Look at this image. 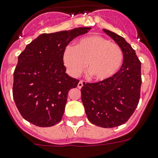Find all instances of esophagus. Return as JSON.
<instances>
[{
	"instance_id": "obj_1",
	"label": "esophagus",
	"mask_w": 158,
	"mask_h": 158,
	"mask_svg": "<svg viewBox=\"0 0 158 158\" xmlns=\"http://www.w3.org/2000/svg\"><path fill=\"white\" fill-rule=\"evenodd\" d=\"M77 87L78 89H81V88L83 87V81H79V83H78L77 85Z\"/></svg>"
}]
</instances>
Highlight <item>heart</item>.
Here are the masks:
<instances>
[{"label":"heart","instance_id":"obj_1","mask_svg":"<svg viewBox=\"0 0 158 158\" xmlns=\"http://www.w3.org/2000/svg\"><path fill=\"white\" fill-rule=\"evenodd\" d=\"M62 62L72 77H78L88 65L89 74L97 81L115 76L123 62V53L116 43L100 35H91L78 40L74 47H65Z\"/></svg>","mask_w":158,"mask_h":158}]
</instances>
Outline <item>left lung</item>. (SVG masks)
<instances>
[{
    "instance_id": "8db88e82",
    "label": "left lung",
    "mask_w": 158,
    "mask_h": 158,
    "mask_svg": "<svg viewBox=\"0 0 158 158\" xmlns=\"http://www.w3.org/2000/svg\"><path fill=\"white\" fill-rule=\"evenodd\" d=\"M103 31L122 49L123 62L115 76L104 81L84 84L81 92L88 119L96 126L111 128L125 123L139 104L141 62L122 36Z\"/></svg>"
}]
</instances>
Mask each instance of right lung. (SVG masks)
Returning a JSON list of instances; mask_svg holds the SVG:
<instances>
[{
  "label": "right lung",
  "mask_w": 158,
  "mask_h": 158,
  "mask_svg": "<svg viewBox=\"0 0 158 158\" xmlns=\"http://www.w3.org/2000/svg\"><path fill=\"white\" fill-rule=\"evenodd\" d=\"M91 27L40 35L18 57L12 95L20 115L35 126L52 127L61 121L68 93L79 81L65 73L62 53L74 38Z\"/></svg>",
  "instance_id": "add662e5"
}]
</instances>
